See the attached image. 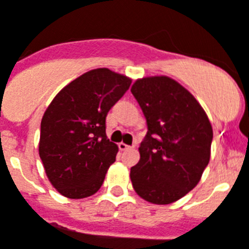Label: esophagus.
<instances>
[{"mask_svg": "<svg viewBox=\"0 0 249 249\" xmlns=\"http://www.w3.org/2000/svg\"><path fill=\"white\" fill-rule=\"evenodd\" d=\"M118 148L121 149V151H127V149H130L131 146L127 145V144H124V142H119Z\"/></svg>", "mask_w": 249, "mask_h": 249, "instance_id": "34e87169", "label": "esophagus"}]
</instances>
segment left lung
<instances>
[{
	"label": "left lung",
	"instance_id": "obj_1",
	"mask_svg": "<svg viewBox=\"0 0 249 249\" xmlns=\"http://www.w3.org/2000/svg\"><path fill=\"white\" fill-rule=\"evenodd\" d=\"M131 92L146 121L140 161L131 167L136 194L152 204H171L198 183L209 163L213 130L201 105L167 76L139 79Z\"/></svg>",
	"mask_w": 249,
	"mask_h": 249
}]
</instances>
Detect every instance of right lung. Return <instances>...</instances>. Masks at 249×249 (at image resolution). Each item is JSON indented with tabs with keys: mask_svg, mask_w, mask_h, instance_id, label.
Listing matches in <instances>:
<instances>
[{
	"mask_svg": "<svg viewBox=\"0 0 249 249\" xmlns=\"http://www.w3.org/2000/svg\"><path fill=\"white\" fill-rule=\"evenodd\" d=\"M131 79L109 69L90 70L67 84L41 119L38 155L55 190L88 197L103 186L118 146L107 138V115Z\"/></svg>",
	"mask_w": 249,
	"mask_h": 249,
	"instance_id": "1",
	"label": "right lung"
}]
</instances>
